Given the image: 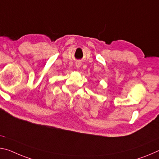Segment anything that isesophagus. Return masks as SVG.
<instances>
[{"mask_svg": "<svg viewBox=\"0 0 159 159\" xmlns=\"http://www.w3.org/2000/svg\"><path fill=\"white\" fill-rule=\"evenodd\" d=\"M75 66H76L77 68H80V66H81V63H80V62H77L76 65H75Z\"/></svg>", "mask_w": 159, "mask_h": 159, "instance_id": "34e87169", "label": "esophagus"}]
</instances>
